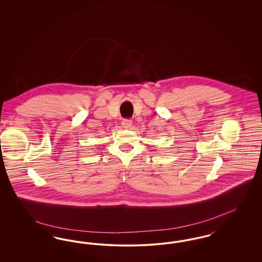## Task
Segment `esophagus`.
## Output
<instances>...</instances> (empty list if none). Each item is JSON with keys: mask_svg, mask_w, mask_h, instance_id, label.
I'll use <instances>...</instances> for the list:
<instances>
[{"mask_svg": "<svg viewBox=\"0 0 262 262\" xmlns=\"http://www.w3.org/2000/svg\"><path fill=\"white\" fill-rule=\"evenodd\" d=\"M122 126L125 129H128L132 126V122L129 120H123L122 121Z\"/></svg>", "mask_w": 262, "mask_h": 262, "instance_id": "34e87169", "label": "esophagus"}]
</instances>
